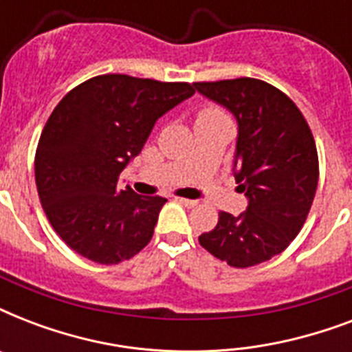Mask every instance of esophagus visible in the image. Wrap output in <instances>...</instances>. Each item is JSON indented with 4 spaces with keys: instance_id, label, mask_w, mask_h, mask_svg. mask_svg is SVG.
<instances>
[{
    "instance_id": "1",
    "label": "esophagus",
    "mask_w": 352,
    "mask_h": 352,
    "mask_svg": "<svg viewBox=\"0 0 352 352\" xmlns=\"http://www.w3.org/2000/svg\"><path fill=\"white\" fill-rule=\"evenodd\" d=\"M177 201L181 204H184V206H188V208H193V206H197L199 201H195V199H184V197H177Z\"/></svg>"
}]
</instances>
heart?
<instances>
[{"label":"heart","instance_id":"obj_1","mask_svg":"<svg viewBox=\"0 0 352 352\" xmlns=\"http://www.w3.org/2000/svg\"><path fill=\"white\" fill-rule=\"evenodd\" d=\"M219 115H225L223 111L219 109H215V107H204L203 111L199 113L197 118H210V117H219Z\"/></svg>","mask_w":352,"mask_h":352}]
</instances>
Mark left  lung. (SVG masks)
<instances>
[{
  "label": "left lung",
  "instance_id": "1",
  "mask_svg": "<svg viewBox=\"0 0 352 352\" xmlns=\"http://www.w3.org/2000/svg\"><path fill=\"white\" fill-rule=\"evenodd\" d=\"M193 85L237 118L234 175L248 197L246 212H219L199 243L230 267H254L281 254L305 225L320 177L316 142L294 102L263 80Z\"/></svg>",
  "mask_w": 352,
  "mask_h": 352
}]
</instances>
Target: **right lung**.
I'll return each mask as SVG.
<instances>
[{
    "mask_svg": "<svg viewBox=\"0 0 352 352\" xmlns=\"http://www.w3.org/2000/svg\"><path fill=\"white\" fill-rule=\"evenodd\" d=\"M193 93L186 82L100 74L60 100L41 131L34 173L47 219L69 248L117 265L151 241L166 199L122 190L118 177L155 122Z\"/></svg>",
    "mask_w": 352,
    "mask_h": 352,
    "instance_id": "right-lung-1",
    "label": "right lung"
}]
</instances>
